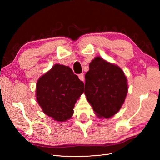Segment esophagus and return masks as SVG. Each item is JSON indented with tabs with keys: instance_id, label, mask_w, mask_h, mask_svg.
<instances>
[{
	"instance_id": "esophagus-1",
	"label": "esophagus",
	"mask_w": 160,
	"mask_h": 160,
	"mask_svg": "<svg viewBox=\"0 0 160 160\" xmlns=\"http://www.w3.org/2000/svg\"><path fill=\"white\" fill-rule=\"evenodd\" d=\"M78 78H79V79L80 80H82V81H84V80H85V78H84V75L82 73L78 75Z\"/></svg>"
}]
</instances>
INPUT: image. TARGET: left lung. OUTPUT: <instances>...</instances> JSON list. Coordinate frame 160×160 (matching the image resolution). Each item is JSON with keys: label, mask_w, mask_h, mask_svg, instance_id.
Returning <instances> with one entry per match:
<instances>
[{"label": "left lung", "mask_w": 160, "mask_h": 160, "mask_svg": "<svg viewBox=\"0 0 160 160\" xmlns=\"http://www.w3.org/2000/svg\"><path fill=\"white\" fill-rule=\"evenodd\" d=\"M89 67L85 74L87 99L98 117H112L121 109L128 92L124 72L101 57H96Z\"/></svg>", "instance_id": "left-lung-1"}]
</instances>
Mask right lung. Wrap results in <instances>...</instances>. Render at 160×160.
Masks as SVG:
<instances>
[{"label": "right lung", "mask_w": 160, "mask_h": 160, "mask_svg": "<svg viewBox=\"0 0 160 160\" xmlns=\"http://www.w3.org/2000/svg\"><path fill=\"white\" fill-rule=\"evenodd\" d=\"M83 91V82L71 68L56 64L38 80L36 96L44 113L65 121L73 114L74 105Z\"/></svg>", "instance_id": "obj_1"}]
</instances>
